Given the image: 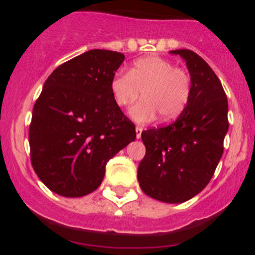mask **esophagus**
Returning a JSON list of instances; mask_svg holds the SVG:
<instances>
[{"label": "esophagus", "instance_id": "esophagus-1", "mask_svg": "<svg viewBox=\"0 0 255 255\" xmlns=\"http://www.w3.org/2000/svg\"><path fill=\"white\" fill-rule=\"evenodd\" d=\"M143 128H141V126H136V128H135V131H136V138H140L141 136V132H143Z\"/></svg>", "mask_w": 255, "mask_h": 255}]
</instances>
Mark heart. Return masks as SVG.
<instances>
[{"label": "heart", "mask_w": 255, "mask_h": 255, "mask_svg": "<svg viewBox=\"0 0 255 255\" xmlns=\"http://www.w3.org/2000/svg\"><path fill=\"white\" fill-rule=\"evenodd\" d=\"M116 105L125 107L140 97L144 100L130 108V116L138 123H149L161 117L164 123L182 114L190 98L191 80L184 69L166 58L150 56L140 58L129 73L119 71L110 84Z\"/></svg>", "instance_id": "heart-1"}]
</instances>
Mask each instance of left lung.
<instances>
[{"mask_svg": "<svg viewBox=\"0 0 255 255\" xmlns=\"http://www.w3.org/2000/svg\"><path fill=\"white\" fill-rule=\"evenodd\" d=\"M170 53L186 62L190 98L171 125L141 132L145 155L138 181L148 197L175 204L199 194L213 176L229 130V105L220 79L203 58L190 49Z\"/></svg>", "mask_w": 255, "mask_h": 255, "instance_id": "obj_1", "label": "left lung"}]
</instances>
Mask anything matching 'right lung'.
<instances>
[{"label":"right lung","mask_w":255,"mask_h":255,"mask_svg":"<svg viewBox=\"0 0 255 255\" xmlns=\"http://www.w3.org/2000/svg\"><path fill=\"white\" fill-rule=\"evenodd\" d=\"M124 60L120 52L91 49L58 66L44 83L33 108L29 144L35 173L56 194L93 193L107 162L136 138L110 89Z\"/></svg>","instance_id":"1"}]
</instances>
